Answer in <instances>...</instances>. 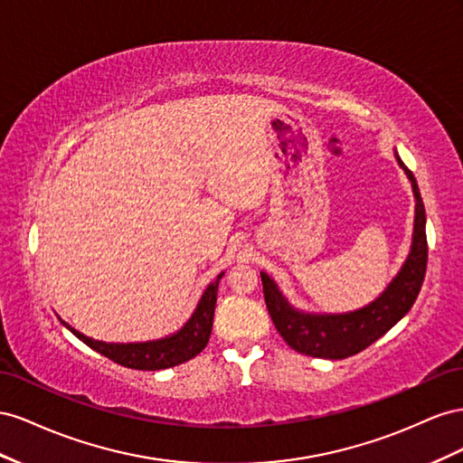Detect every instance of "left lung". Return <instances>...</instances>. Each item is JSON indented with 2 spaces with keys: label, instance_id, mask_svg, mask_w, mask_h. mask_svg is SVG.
<instances>
[{
  "label": "left lung",
  "instance_id": "left-lung-1",
  "mask_svg": "<svg viewBox=\"0 0 463 463\" xmlns=\"http://www.w3.org/2000/svg\"><path fill=\"white\" fill-rule=\"evenodd\" d=\"M398 163L405 170L415 194L413 244L400 273L371 305L347 314H308L290 307L271 277L263 271L260 273L271 320L287 345L295 351L318 359H345L373 345L411 310L427 271V215L413 173L400 156Z\"/></svg>",
  "mask_w": 463,
  "mask_h": 463
}]
</instances>
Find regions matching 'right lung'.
<instances>
[{"label": "right lung", "instance_id": "1", "mask_svg": "<svg viewBox=\"0 0 463 463\" xmlns=\"http://www.w3.org/2000/svg\"><path fill=\"white\" fill-rule=\"evenodd\" d=\"M221 277L222 273L205 288V293L202 295L200 302H197L192 318L182 326V329L163 339L145 343H104L83 335L63 320L61 324L92 351L109 356L110 361L118 364L136 368V371H163V368L176 366L194 359L195 354H200L205 349L211 335V327H213V314L217 305V288Z\"/></svg>", "mask_w": 463, "mask_h": 463}]
</instances>
